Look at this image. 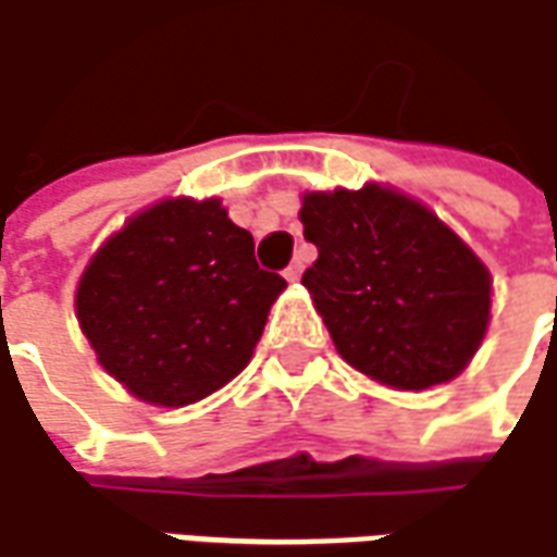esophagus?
Listing matches in <instances>:
<instances>
[{"label":"esophagus","instance_id":"1","mask_svg":"<svg viewBox=\"0 0 557 557\" xmlns=\"http://www.w3.org/2000/svg\"><path fill=\"white\" fill-rule=\"evenodd\" d=\"M301 268H305V264L293 262V264H289V268H286V271H283V277L289 280V283H295V280L301 277Z\"/></svg>","mask_w":557,"mask_h":557}]
</instances>
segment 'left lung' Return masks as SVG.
Segmentation results:
<instances>
[{"instance_id":"1","label":"left lung","mask_w":557,"mask_h":557,"mask_svg":"<svg viewBox=\"0 0 557 557\" xmlns=\"http://www.w3.org/2000/svg\"><path fill=\"white\" fill-rule=\"evenodd\" d=\"M301 283L354 369L396 389H426L467 369L491 320V274L423 203L393 188L308 191Z\"/></svg>"}]
</instances>
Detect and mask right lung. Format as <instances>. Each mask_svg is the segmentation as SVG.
<instances>
[{
    "label": "right lung",
    "mask_w": 557,
    "mask_h": 557,
    "mask_svg": "<svg viewBox=\"0 0 557 557\" xmlns=\"http://www.w3.org/2000/svg\"><path fill=\"white\" fill-rule=\"evenodd\" d=\"M286 280L222 200L136 213L90 259L75 317L106 372L151 406H191L247 369Z\"/></svg>",
    "instance_id": "add662e5"
}]
</instances>
